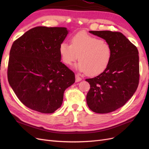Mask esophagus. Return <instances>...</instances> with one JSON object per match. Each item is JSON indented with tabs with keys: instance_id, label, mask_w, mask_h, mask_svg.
<instances>
[{
	"instance_id": "1",
	"label": "esophagus",
	"mask_w": 149,
	"mask_h": 149,
	"mask_svg": "<svg viewBox=\"0 0 149 149\" xmlns=\"http://www.w3.org/2000/svg\"><path fill=\"white\" fill-rule=\"evenodd\" d=\"M75 77H76V82H79V81H80L82 80V78L79 77L78 74H76Z\"/></svg>"
}]
</instances>
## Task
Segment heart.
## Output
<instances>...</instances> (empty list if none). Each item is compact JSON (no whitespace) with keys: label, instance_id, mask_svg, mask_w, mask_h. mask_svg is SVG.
<instances>
[{"label":"heart","instance_id":"b5f03b06","mask_svg":"<svg viewBox=\"0 0 149 149\" xmlns=\"http://www.w3.org/2000/svg\"><path fill=\"white\" fill-rule=\"evenodd\" d=\"M59 52L63 62L68 66H71L79 58L76 68L89 76L102 73L109 66L112 57L109 43L84 31L73 35L71 44L62 42Z\"/></svg>","mask_w":149,"mask_h":149}]
</instances>
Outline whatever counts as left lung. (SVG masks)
<instances>
[{
    "instance_id": "obj_1",
    "label": "left lung",
    "mask_w": 149,
    "mask_h": 149,
    "mask_svg": "<svg viewBox=\"0 0 149 149\" xmlns=\"http://www.w3.org/2000/svg\"><path fill=\"white\" fill-rule=\"evenodd\" d=\"M89 32L111 45L112 57L102 73L86 79L90 84L87 104L96 113H109L123 106L136 91L140 76L139 52L120 32L109 30Z\"/></svg>"
}]
</instances>
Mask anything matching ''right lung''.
Here are the masks:
<instances>
[{
  "mask_svg": "<svg viewBox=\"0 0 149 149\" xmlns=\"http://www.w3.org/2000/svg\"><path fill=\"white\" fill-rule=\"evenodd\" d=\"M65 27L36 26L13 43L7 78L20 102L45 114L60 108L65 89L75 81L74 73L60 61V44Z\"/></svg>",
  "mask_w": 149,
  "mask_h": 149,
  "instance_id": "add662e5",
  "label": "right lung"
}]
</instances>
